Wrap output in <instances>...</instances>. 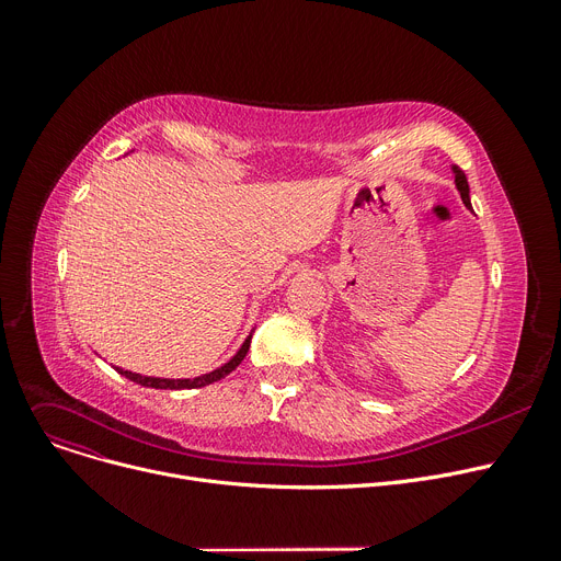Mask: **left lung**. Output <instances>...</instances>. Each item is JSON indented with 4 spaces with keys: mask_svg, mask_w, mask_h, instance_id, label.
<instances>
[{
    "mask_svg": "<svg viewBox=\"0 0 561 561\" xmlns=\"http://www.w3.org/2000/svg\"><path fill=\"white\" fill-rule=\"evenodd\" d=\"M453 172H455V184H457V191H459L463 204L468 206V209H473V206H470V188H468V180H466L463 170L457 168V165H453Z\"/></svg>",
    "mask_w": 561,
    "mask_h": 561,
    "instance_id": "1",
    "label": "left lung"
}]
</instances>
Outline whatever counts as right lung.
<instances>
[{
    "instance_id": "obj_1",
    "label": "right lung",
    "mask_w": 561,
    "mask_h": 561,
    "mask_svg": "<svg viewBox=\"0 0 561 561\" xmlns=\"http://www.w3.org/2000/svg\"><path fill=\"white\" fill-rule=\"evenodd\" d=\"M250 341H252V334L243 341L241 350L236 352V355L220 368L206 373V375H199V377H193V379H165V377H145V375H138V373H131V370H123V368H115L121 375H125L127 379L136 381V385L140 387H150V389H170V391H180V389H199V387H206V385H214V381L222 379L225 375H229L231 370H236V366H239L248 350H250Z\"/></svg>"
}]
</instances>
